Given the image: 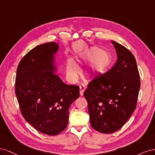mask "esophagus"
Segmentation results:
<instances>
[{
    "instance_id": "esophagus-1",
    "label": "esophagus",
    "mask_w": 155,
    "mask_h": 155,
    "mask_svg": "<svg viewBox=\"0 0 155 155\" xmlns=\"http://www.w3.org/2000/svg\"><path fill=\"white\" fill-rule=\"evenodd\" d=\"M85 89H86V86H85L84 84H82L80 86V94H81V96L83 95V93L85 91Z\"/></svg>"
}]
</instances>
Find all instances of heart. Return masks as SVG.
Returning <instances> with one entry per match:
<instances>
[{"instance_id":"heart-1","label":"heart","mask_w":155,"mask_h":155,"mask_svg":"<svg viewBox=\"0 0 155 155\" xmlns=\"http://www.w3.org/2000/svg\"><path fill=\"white\" fill-rule=\"evenodd\" d=\"M91 60L86 69V73L89 77H97L106 72L111 63L109 53L98 47H92L87 49L81 56V61L87 62ZM66 71L72 78H75L78 74V68L73 60H68L66 63Z\"/></svg>"}]
</instances>
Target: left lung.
Wrapping results in <instances>:
<instances>
[{
  "label": "left lung",
  "mask_w": 155,
  "mask_h": 155,
  "mask_svg": "<svg viewBox=\"0 0 155 155\" xmlns=\"http://www.w3.org/2000/svg\"><path fill=\"white\" fill-rule=\"evenodd\" d=\"M117 54L113 67L94 77L84 93L90 124L96 131L112 133L126 124L135 110L140 79L135 58L128 49L111 41Z\"/></svg>",
  "instance_id": "obj_1"
}]
</instances>
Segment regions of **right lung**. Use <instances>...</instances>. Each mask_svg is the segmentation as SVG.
Here are the masks:
<instances>
[{
  "instance_id": "right-lung-1",
  "label": "right lung",
  "mask_w": 155,
  "mask_h": 155,
  "mask_svg": "<svg viewBox=\"0 0 155 155\" xmlns=\"http://www.w3.org/2000/svg\"><path fill=\"white\" fill-rule=\"evenodd\" d=\"M58 44L45 43L29 51L20 61L15 94L22 115L39 132L53 136L68 126L69 108L79 97V87L64 84L53 73V53Z\"/></svg>"
}]
</instances>
